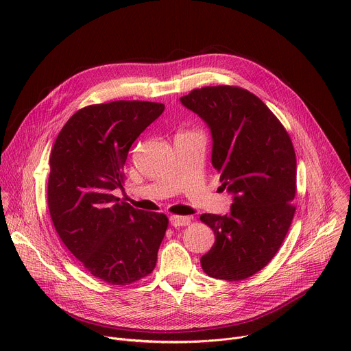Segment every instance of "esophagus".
<instances>
[{"label":"esophagus","mask_w":351,"mask_h":351,"mask_svg":"<svg viewBox=\"0 0 351 351\" xmlns=\"http://www.w3.org/2000/svg\"><path fill=\"white\" fill-rule=\"evenodd\" d=\"M190 218L189 217H179V215H172L171 218H169V222H171V225L172 226H186V225H189L190 223Z\"/></svg>","instance_id":"obj_1"}]
</instances>
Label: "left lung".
Segmentation results:
<instances>
[{
    "label": "left lung",
    "instance_id": "obj_1",
    "mask_svg": "<svg viewBox=\"0 0 351 351\" xmlns=\"http://www.w3.org/2000/svg\"><path fill=\"white\" fill-rule=\"evenodd\" d=\"M180 103L208 125L213 167L233 194L229 214L199 217L215 234L199 263L211 278L243 280L275 257L291 225L297 168L291 140L248 90L208 86L183 95Z\"/></svg>",
    "mask_w": 351,
    "mask_h": 351
}]
</instances>
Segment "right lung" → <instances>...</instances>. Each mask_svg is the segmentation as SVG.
<instances>
[{"label":"right lung","mask_w":351,"mask_h":351,"mask_svg":"<svg viewBox=\"0 0 351 351\" xmlns=\"http://www.w3.org/2000/svg\"><path fill=\"white\" fill-rule=\"evenodd\" d=\"M165 110L161 103L112 101L79 110L49 156L48 210L69 252L95 278L129 285L153 272L168 228L164 214L119 203L128 153Z\"/></svg>","instance_id":"1"}]
</instances>
